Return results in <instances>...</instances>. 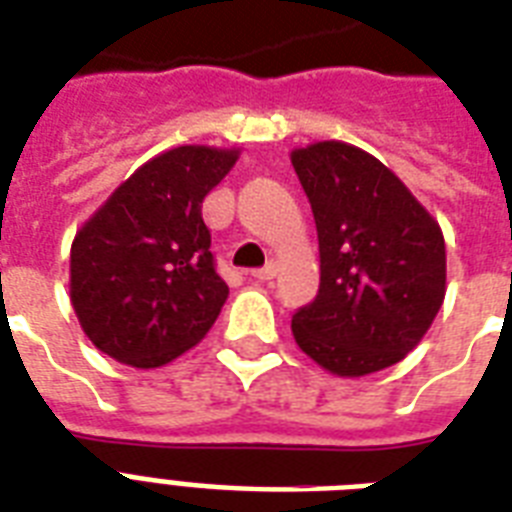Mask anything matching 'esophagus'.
Masks as SVG:
<instances>
[{
	"instance_id": "1",
	"label": "esophagus",
	"mask_w": 512,
	"mask_h": 512,
	"mask_svg": "<svg viewBox=\"0 0 512 512\" xmlns=\"http://www.w3.org/2000/svg\"><path fill=\"white\" fill-rule=\"evenodd\" d=\"M275 275H277L275 264H267V267L253 269V272H251L253 280H259V283H264V280H272V277H275Z\"/></svg>"
}]
</instances>
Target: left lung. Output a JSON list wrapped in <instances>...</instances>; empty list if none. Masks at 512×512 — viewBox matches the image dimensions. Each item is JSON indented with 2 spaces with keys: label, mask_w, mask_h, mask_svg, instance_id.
Instances as JSON below:
<instances>
[{
  "label": "left lung",
  "mask_w": 512,
  "mask_h": 512,
  "mask_svg": "<svg viewBox=\"0 0 512 512\" xmlns=\"http://www.w3.org/2000/svg\"><path fill=\"white\" fill-rule=\"evenodd\" d=\"M318 227L320 291L291 331L336 376L390 368L433 326L446 296L438 221L374 154L344 141L293 149Z\"/></svg>",
  "instance_id": "obj_1"
}]
</instances>
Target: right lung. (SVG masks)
Instances as JSON below:
<instances>
[{
    "label": "right lung",
    "instance_id": "1",
    "mask_svg": "<svg viewBox=\"0 0 512 512\" xmlns=\"http://www.w3.org/2000/svg\"><path fill=\"white\" fill-rule=\"evenodd\" d=\"M240 149L186 144L122 181L71 243V307L87 339L133 368L200 342L229 296L213 264L202 200Z\"/></svg>",
    "mask_w": 512,
    "mask_h": 512
}]
</instances>
